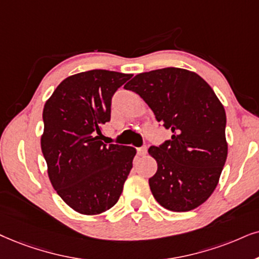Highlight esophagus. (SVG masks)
<instances>
[{
  "mask_svg": "<svg viewBox=\"0 0 259 259\" xmlns=\"http://www.w3.org/2000/svg\"><path fill=\"white\" fill-rule=\"evenodd\" d=\"M137 153H139V155L141 156H145L147 154V147H140V148H137Z\"/></svg>",
  "mask_w": 259,
  "mask_h": 259,
  "instance_id": "1",
  "label": "esophagus"
}]
</instances>
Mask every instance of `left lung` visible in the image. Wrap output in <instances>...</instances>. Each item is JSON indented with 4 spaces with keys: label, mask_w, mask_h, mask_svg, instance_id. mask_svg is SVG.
<instances>
[{
    "label": "left lung",
    "mask_w": 259,
    "mask_h": 259,
    "mask_svg": "<svg viewBox=\"0 0 259 259\" xmlns=\"http://www.w3.org/2000/svg\"><path fill=\"white\" fill-rule=\"evenodd\" d=\"M124 88L139 94L173 134L148 149L158 163L149 178L154 198L172 211L197 208L214 192L227 159L224 105L199 75L182 68L141 73Z\"/></svg>",
    "instance_id": "8db88e82"
}]
</instances>
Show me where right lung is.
Segmentation results:
<instances>
[{
    "instance_id": "1",
    "label": "right lung",
    "mask_w": 259,
    "mask_h": 259,
    "mask_svg": "<svg viewBox=\"0 0 259 259\" xmlns=\"http://www.w3.org/2000/svg\"><path fill=\"white\" fill-rule=\"evenodd\" d=\"M132 76L103 69L71 75L44 105L40 146L49 178L60 197L80 214L112 208L133 168L134 147L101 141L112 96Z\"/></svg>"
}]
</instances>
